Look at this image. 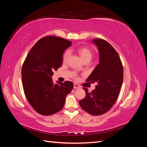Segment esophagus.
I'll return each instance as SVG.
<instances>
[{"instance_id": "esophagus-1", "label": "esophagus", "mask_w": 147, "mask_h": 147, "mask_svg": "<svg viewBox=\"0 0 147 147\" xmlns=\"http://www.w3.org/2000/svg\"><path fill=\"white\" fill-rule=\"evenodd\" d=\"M74 88L75 89H79V88H80V86L78 84H77L76 83H74Z\"/></svg>"}]
</instances>
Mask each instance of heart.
<instances>
[{"mask_svg": "<svg viewBox=\"0 0 147 147\" xmlns=\"http://www.w3.org/2000/svg\"><path fill=\"white\" fill-rule=\"evenodd\" d=\"M77 51L79 55L80 56L81 58L83 59V61L90 59H91L92 57V53L90 50V49L86 48V47H80L78 48ZM69 51L67 50L63 55V61H65L69 56Z\"/></svg>", "mask_w": 147, "mask_h": 147, "instance_id": "1", "label": "heart"}]
</instances>
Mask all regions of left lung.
Masks as SVG:
<instances>
[{
  "mask_svg": "<svg viewBox=\"0 0 147 147\" xmlns=\"http://www.w3.org/2000/svg\"><path fill=\"white\" fill-rule=\"evenodd\" d=\"M99 53V63L86 82H97L91 92L83 88L86 97L79 101L82 109L92 115L104 114L116 102L123 80V67L118 53L109 43L100 38L92 40Z\"/></svg>",
  "mask_w": 147,
  "mask_h": 147,
  "instance_id": "1",
  "label": "left lung"
}]
</instances>
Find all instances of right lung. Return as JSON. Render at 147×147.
<instances>
[{
	"label": "right lung",
	"mask_w": 147,
	"mask_h": 147,
	"mask_svg": "<svg viewBox=\"0 0 147 147\" xmlns=\"http://www.w3.org/2000/svg\"><path fill=\"white\" fill-rule=\"evenodd\" d=\"M72 42L55 36L45 37L35 44L26 56L21 69L25 96L39 114L49 116L63 108L66 96L74 84L70 81L54 84L53 72L63 63V53Z\"/></svg>",
	"instance_id": "right-lung-1"
}]
</instances>
